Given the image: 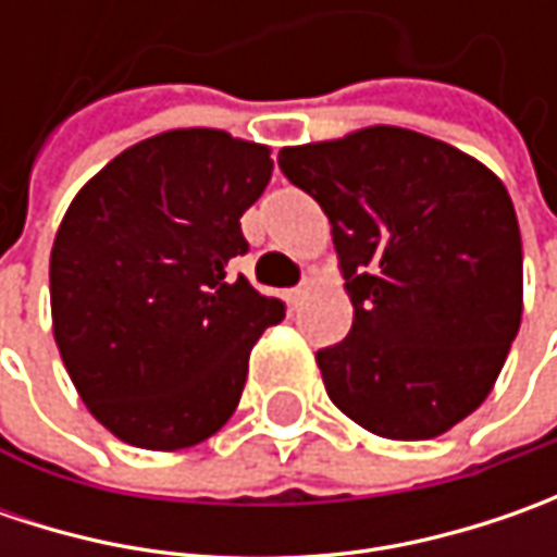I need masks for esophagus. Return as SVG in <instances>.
Listing matches in <instances>:
<instances>
[{
    "mask_svg": "<svg viewBox=\"0 0 557 557\" xmlns=\"http://www.w3.org/2000/svg\"><path fill=\"white\" fill-rule=\"evenodd\" d=\"M304 297H307V285H300V288H290L288 294H285V300H288L290 307H300V304H304Z\"/></svg>",
    "mask_w": 557,
    "mask_h": 557,
    "instance_id": "esophagus-1",
    "label": "esophagus"
}]
</instances>
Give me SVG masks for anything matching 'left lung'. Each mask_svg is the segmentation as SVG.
Returning a JSON list of instances; mask_svg holds the SVG:
<instances>
[{
	"instance_id": "left-lung-1",
	"label": "left lung",
	"mask_w": 557,
	"mask_h": 557,
	"mask_svg": "<svg viewBox=\"0 0 557 557\" xmlns=\"http://www.w3.org/2000/svg\"><path fill=\"white\" fill-rule=\"evenodd\" d=\"M332 223L350 334L315 354L332 403L387 440H431L481 406L524 312L515 203L496 173L399 126L278 151Z\"/></svg>"
}]
</instances>
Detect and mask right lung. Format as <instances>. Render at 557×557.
I'll use <instances>...</instances> for the list:
<instances>
[{
  "mask_svg": "<svg viewBox=\"0 0 557 557\" xmlns=\"http://www.w3.org/2000/svg\"><path fill=\"white\" fill-rule=\"evenodd\" d=\"M272 176L267 145L170 129L76 191L54 235L52 332L89 412L123 443L173 453L216 434L285 304L228 263Z\"/></svg>",
  "mask_w": 557,
  "mask_h": 557,
  "instance_id": "1",
  "label": "right lung"
}]
</instances>
